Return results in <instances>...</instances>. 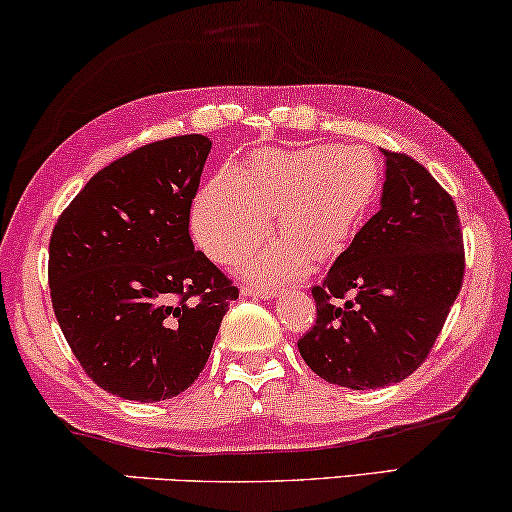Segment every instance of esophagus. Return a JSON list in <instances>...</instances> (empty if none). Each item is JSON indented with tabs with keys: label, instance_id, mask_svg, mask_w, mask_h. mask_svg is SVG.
I'll list each match as a JSON object with an SVG mask.
<instances>
[{
	"label": "esophagus",
	"instance_id": "1",
	"mask_svg": "<svg viewBox=\"0 0 512 512\" xmlns=\"http://www.w3.org/2000/svg\"><path fill=\"white\" fill-rule=\"evenodd\" d=\"M242 296H254V298H275V296H277V291H275V289H265V286L247 284V286H242Z\"/></svg>",
	"mask_w": 512,
	"mask_h": 512
}]
</instances>
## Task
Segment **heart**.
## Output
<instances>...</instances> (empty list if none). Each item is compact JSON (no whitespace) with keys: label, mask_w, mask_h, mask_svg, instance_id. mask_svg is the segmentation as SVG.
I'll list each match as a JSON object with an SVG mask.
<instances>
[{"label":"heart","mask_w":512,"mask_h":512,"mask_svg":"<svg viewBox=\"0 0 512 512\" xmlns=\"http://www.w3.org/2000/svg\"><path fill=\"white\" fill-rule=\"evenodd\" d=\"M380 170L359 146L263 149L247 163L214 174L191 209L195 240L219 263H237L270 235L279 240L247 261L261 279L296 277L338 258L373 205Z\"/></svg>","instance_id":"1"}]
</instances>
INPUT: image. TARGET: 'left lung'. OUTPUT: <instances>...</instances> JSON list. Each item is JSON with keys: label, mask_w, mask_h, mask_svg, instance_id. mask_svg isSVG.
Masks as SVG:
<instances>
[{"label": "left lung", "mask_w": 512, "mask_h": 512, "mask_svg": "<svg viewBox=\"0 0 512 512\" xmlns=\"http://www.w3.org/2000/svg\"><path fill=\"white\" fill-rule=\"evenodd\" d=\"M382 156L380 212L312 286L317 319L298 340L314 373L349 389L387 387L422 366L466 270L452 195L415 158Z\"/></svg>", "instance_id": "obj_1"}]
</instances>
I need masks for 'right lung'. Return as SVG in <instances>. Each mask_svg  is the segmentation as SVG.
I'll list each match as a JSON object with an SVG mask.
<instances>
[{"instance_id":"1","label":"right lung","mask_w":512,"mask_h":512,"mask_svg":"<svg viewBox=\"0 0 512 512\" xmlns=\"http://www.w3.org/2000/svg\"><path fill=\"white\" fill-rule=\"evenodd\" d=\"M209 149L202 135L139 146L97 172L53 228L55 319L90 380L128 401L191 387L240 296L188 233Z\"/></svg>"}]
</instances>
